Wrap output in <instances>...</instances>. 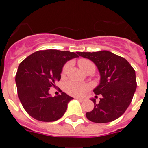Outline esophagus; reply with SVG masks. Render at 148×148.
Here are the masks:
<instances>
[{"mask_svg": "<svg viewBox=\"0 0 148 148\" xmlns=\"http://www.w3.org/2000/svg\"><path fill=\"white\" fill-rule=\"evenodd\" d=\"M75 99H78V101H81V102H82V101H83V99H78V98H75Z\"/></svg>", "mask_w": 148, "mask_h": 148, "instance_id": "esophagus-1", "label": "esophagus"}]
</instances>
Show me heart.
<instances>
[{"label":"heart","mask_w":148,"mask_h":148,"mask_svg":"<svg viewBox=\"0 0 148 148\" xmlns=\"http://www.w3.org/2000/svg\"><path fill=\"white\" fill-rule=\"evenodd\" d=\"M78 64L79 67L83 70L84 72L87 73L89 70L91 68H95V66L92 64V62L88 59L85 58H82V59L78 60ZM70 66V64L67 63L64 66L62 69V75H65L67 71L68 68ZM90 88V86L87 84H82L78 83V82H70L66 84V91L70 94V95H73V96H76V97H81L82 95L85 94L86 91Z\"/></svg>","instance_id":"heart-1"}]
</instances>
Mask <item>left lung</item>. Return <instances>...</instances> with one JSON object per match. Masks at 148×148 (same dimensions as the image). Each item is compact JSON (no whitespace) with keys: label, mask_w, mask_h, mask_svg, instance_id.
<instances>
[{"label":"left lung","mask_w":148,"mask_h":148,"mask_svg":"<svg viewBox=\"0 0 148 148\" xmlns=\"http://www.w3.org/2000/svg\"><path fill=\"white\" fill-rule=\"evenodd\" d=\"M96 65L100 73V83L93 90L101 95L100 101L95 99L92 111L86 116L95 123H108L119 118L131 103L136 89L135 70L125 58L107 50L84 53L78 52Z\"/></svg>","instance_id":"8db88e82"}]
</instances>
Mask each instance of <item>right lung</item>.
Here are the masks:
<instances>
[{"instance_id":"right-lung-1","label":"right lung","mask_w":148,"mask_h":148,"mask_svg":"<svg viewBox=\"0 0 148 148\" xmlns=\"http://www.w3.org/2000/svg\"><path fill=\"white\" fill-rule=\"evenodd\" d=\"M77 57L73 52L47 49L32 53L19 64L15 75L18 95L30 116L40 121H55L64 116L73 98L65 92L53 97L49 90L60 81L66 61Z\"/></svg>"}]
</instances>
